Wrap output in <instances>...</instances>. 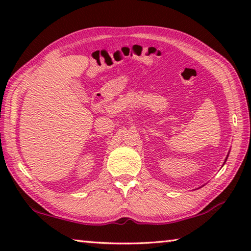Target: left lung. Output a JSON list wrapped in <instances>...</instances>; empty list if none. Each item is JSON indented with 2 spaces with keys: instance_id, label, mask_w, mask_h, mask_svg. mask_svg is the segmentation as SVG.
<instances>
[{
  "instance_id": "8db88e82",
  "label": "left lung",
  "mask_w": 251,
  "mask_h": 251,
  "mask_svg": "<svg viewBox=\"0 0 251 251\" xmlns=\"http://www.w3.org/2000/svg\"><path fill=\"white\" fill-rule=\"evenodd\" d=\"M226 160H227V159H226Z\"/></svg>"
}]
</instances>
